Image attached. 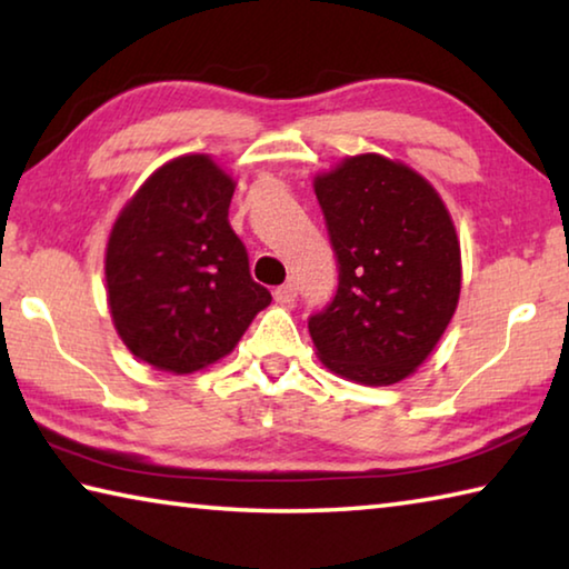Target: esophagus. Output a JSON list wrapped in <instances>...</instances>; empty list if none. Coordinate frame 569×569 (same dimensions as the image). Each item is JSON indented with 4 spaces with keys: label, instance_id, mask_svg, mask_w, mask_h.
Here are the masks:
<instances>
[{
    "label": "esophagus",
    "instance_id": "obj_1",
    "mask_svg": "<svg viewBox=\"0 0 569 569\" xmlns=\"http://www.w3.org/2000/svg\"><path fill=\"white\" fill-rule=\"evenodd\" d=\"M276 301L278 303H286V306H291L293 301H296V296H298V288L293 286V283H283V286H278L276 288Z\"/></svg>",
    "mask_w": 569,
    "mask_h": 569
}]
</instances>
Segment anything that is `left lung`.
<instances>
[{
  "label": "left lung",
  "mask_w": 569,
  "mask_h": 569,
  "mask_svg": "<svg viewBox=\"0 0 569 569\" xmlns=\"http://www.w3.org/2000/svg\"><path fill=\"white\" fill-rule=\"evenodd\" d=\"M316 198L339 266L331 303L308 316L321 361L369 387L407 379L459 301V240L445 203L417 172L371 152L316 178Z\"/></svg>",
  "instance_id": "obj_1"
}]
</instances>
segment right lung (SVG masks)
Masks as SVG:
<instances>
[{
  "label": "right lung",
  "instance_id": "1",
  "mask_svg": "<svg viewBox=\"0 0 569 569\" xmlns=\"http://www.w3.org/2000/svg\"><path fill=\"white\" fill-rule=\"evenodd\" d=\"M233 190L208 156L178 158L152 172L112 228L104 276L114 329L156 369L190 373L223 359L271 303L228 223Z\"/></svg>",
  "mask_w": 569,
  "mask_h": 569
}]
</instances>
